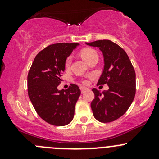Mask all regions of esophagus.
Segmentation results:
<instances>
[{
    "mask_svg": "<svg viewBox=\"0 0 159 159\" xmlns=\"http://www.w3.org/2000/svg\"><path fill=\"white\" fill-rule=\"evenodd\" d=\"M87 89H88V88H85V87H80V90H81V92H82V93H84V92H85Z\"/></svg>",
    "mask_w": 159,
    "mask_h": 159,
    "instance_id": "esophagus-1",
    "label": "esophagus"
}]
</instances>
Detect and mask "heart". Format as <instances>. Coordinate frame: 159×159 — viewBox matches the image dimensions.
<instances>
[{
  "label": "heart",
  "mask_w": 159,
  "mask_h": 159,
  "mask_svg": "<svg viewBox=\"0 0 159 159\" xmlns=\"http://www.w3.org/2000/svg\"><path fill=\"white\" fill-rule=\"evenodd\" d=\"M80 54H81V57H83V59H84L86 62H88V61H89L92 58H93V57H98V54H97L96 51L92 48L83 49V50H81ZM71 63V57H67V59H66L65 60V67H69ZM84 83H87V81L84 80Z\"/></svg>",
  "instance_id": "b5f03b06"
}]
</instances>
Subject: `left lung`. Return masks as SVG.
<instances>
[{
  "label": "left lung",
  "mask_w": 159,
  "mask_h": 159,
  "mask_svg": "<svg viewBox=\"0 0 159 159\" xmlns=\"http://www.w3.org/2000/svg\"><path fill=\"white\" fill-rule=\"evenodd\" d=\"M99 48L104 60V68L98 84H107L108 91L92 92L95 98L91 107L95 119L102 123L115 121L126 113L135 95V71L126 52L109 40L86 43Z\"/></svg>",
  "instance_id": "left-lung-1"
}]
</instances>
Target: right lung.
I'll use <instances>...</instances> for the list:
<instances>
[{
	"mask_svg": "<svg viewBox=\"0 0 159 159\" xmlns=\"http://www.w3.org/2000/svg\"><path fill=\"white\" fill-rule=\"evenodd\" d=\"M77 43H58L43 48L35 57L28 74V93L36 113L54 126H65L74 117L80 90L71 84L59 91L65 60Z\"/></svg>",
	"mask_w": 159,
	"mask_h": 159,
	"instance_id": "right-lung-1",
	"label": "right lung"
}]
</instances>
